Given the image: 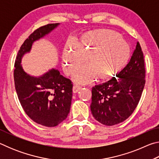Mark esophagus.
I'll use <instances>...</instances> for the list:
<instances>
[{
	"label": "esophagus",
	"instance_id": "obj_1",
	"mask_svg": "<svg viewBox=\"0 0 159 159\" xmlns=\"http://www.w3.org/2000/svg\"><path fill=\"white\" fill-rule=\"evenodd\" d=\"M80 89H81V87H80V86L78 85H75L73 86V93H76L79 92Z\"/></svg>",
	"mask_w": 159,
	"mask_h": 159
}]
</instances>
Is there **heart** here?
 Returning a JSON list of instances; mask_svg holds the SVG:
<instances>
[{"instance_id": "obj_1", "label": "heart", "mask_w": 159, "mask_h": 159, "mask_svg": "<svg viewBox=\"0 0 159 159\" xmlns=\"http://www.w3.org/2000/svg\"><path fill=\"white\" fill-rule=\"evenodd\" d=\"M87 66L74 76L77 83H87L98 76L107 80L120 73L127 64L130 47L117 33L108 29H95L80 36L76 45L68 43L62 53V64L66 73L73 74L83 62Z\"/></svg>"}]
</instances>
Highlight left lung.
Segmentation results:
<instances>
[{
  "mask_svg": "<svg viewBox=\"0 0 159 159\" xmlns=\"http://www.w3.org/2000/svg\"><path fill=\"white\" fill-rule=\"evenodd\" d=\"M116 76L92 88L90 109L93 117L108 126L127 119L140 99L145 85V67L139 42L129 63Z\"/></svg>",
  "mask_w": 159,
  "mask_h": 159,
  "instance_id": "left-lung-1",
  "label": "left lung"
}]
</instances>
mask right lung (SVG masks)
<instances>
[{
  "label": "right lung",
  "instance_id": "obj_1",
  "mask_svg": "<svg viewBox=\"0 0 159 159\" xmlns=\"http://www.w3.org/2000/svg\"><path fill=\"white\" fill-rule=\"evenodd\" d=\"M59 25L49 24L35 30L21 45L15 63V86L21 105L32 120L46 127L57 126L66 118L71 108L73 85L55 69L39 77L30 76L23 70L21 61L25 54L30 52L34 41Z\"/></svg>",
  "mask_w": 159,
  "mask_h": 159
}]
</instances>
